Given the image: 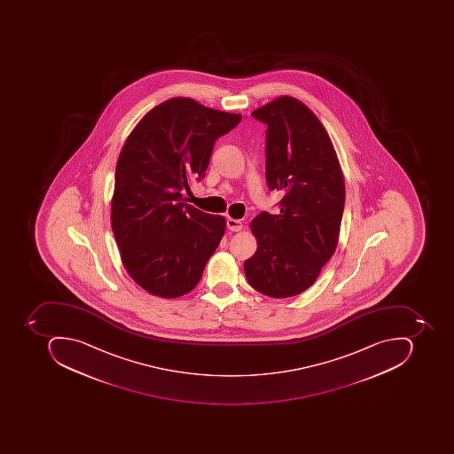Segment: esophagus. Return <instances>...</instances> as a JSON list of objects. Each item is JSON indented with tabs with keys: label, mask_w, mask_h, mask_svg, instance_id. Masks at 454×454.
I'll return each instance as SVG.
<instances>
[{
	"label": "esophagus",
	"mask_w": 454,
	"mask_h": 454,
	"mask_svg": "<svg viewBox=\"0 0 454 454\" xmlns=\"http://www.w3.org/2000/svg\"><path fill=\"white\" fill-rule=\"evenodd\" d=\"M226 228L231 231H239L243 228V223H241V221L234 220V218H228L226 220Z\"/></svg>",
	"instance_id": "esophagus-1"
}]
</instances>
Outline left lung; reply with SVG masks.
Instances as JSON below:
<instances>
[{
  "label": "left lung",
  "instance_id": "left-lung-1",
  "mask_svg": "<svg viewBox=\"0 0 454 454\" xmlns=\"http://www.w3.org/2000/svg\"><path fill=\"white\" fill-rule=\"evenodd\" d=\"M251 116L267 125V187L284 198L278 214L262 211L252 221L258 249L244 271L254 289L285 299L309 289L337 248L344 177L326 129L306 105L279 97Z\"/></svg>",
  "mask_w": 454,
  "mask_h": 454
}]
</instances>
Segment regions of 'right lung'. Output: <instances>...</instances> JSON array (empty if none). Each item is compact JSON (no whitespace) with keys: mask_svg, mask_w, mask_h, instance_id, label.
I'll return each instance as SVG.
<instances>
[{"mask_svg":"<svg viewBox=\"0 0 454 454\" xmlns=\"http://www.w3.org/2000/svg\"><path fill=\"white\" fill-rule=\"evenodd\" d=\"M240 121V114L173 98L128 137L114 175L112 229L128 274L148 294L175 299L202 278L225 220L188 205L181 192L203 180L216 139Z\"/></svg>","mask_w":454,"mask_h":454,"instance_id":"right-lung-1","label":"right lung"}]
</instances>
